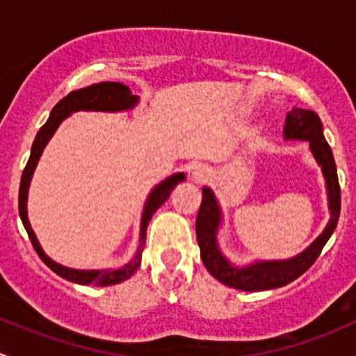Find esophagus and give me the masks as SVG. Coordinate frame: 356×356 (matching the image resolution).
I'll use <instances>...</instances> for the list:
<instances>
[{
	"label": "esophagus",
	"instance_id": "34e87169",
	"mask_svg": "<svg viewBox=\"0 0 356 356\" xmlns=\"http://www.w3.org/2000/svg\"><path fill=\"white\" fill-rule=\"evenodd\" d=\"M191 177L195 179L196 182H204L208 177H210V168L204 167V165H196L191 170Z\"/></svg>",
	"mask_w": 356,
	"mask_h": 356
}]
</instances>
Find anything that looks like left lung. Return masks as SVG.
<instances>
[{
	"instance_id": "8db88e82",
	"label": "left lung",
	"mask_w": 356,
	"mask_h": 356,
	"mask_svg": "<svg viewBox=\"0 0 356 356\" xmlns=\"http://www.w3.org/2000/svg\"><path fill=\"white\" fill-rule=\"evenodd\" d=\"M282 134L286 141H307L310 146L312 155L322 168V175L325 179L331 218L322 234L296 257L288 258V260H257L253 264L239 267L232 264L218 246V229L224 220L222 208L213 191L210 188H203V200H201L198 218H196V238H198L201 260L207 270L229 288L267 291L289 284L314 265L337 225L341 211V189L332 152L324 138V127L318 115L312 110L293 106L286 115Z\"/></svg>"
}]
</instances>
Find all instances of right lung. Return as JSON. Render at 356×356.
Wrapping results in <instances>:
<instances>
[{
    "label": "right lung",
    "instance_id": "add662e5",
    "mask_svg": "<svg viewBox=\"0 0 356 356\" xmlns=\"http://www.w3.org/2000/svg\"><path fill=\"white\" fill-rule=\"evenodd\" d=\"M139 103V96L132 95L131 89L127 86L120 84V82H99V84L88 86V88L77 89V91H72L70 95H67L65 98L60 99L55 105V108L49 113V118L46 120V124L39 129L38 136H35L34 143H32L31 148V156H29L27 165L24 168L22 181H20V191H19V213L22 218V224L27 231L29 239H31L32 246L38 251L39 258L51 268L55 274H58L60 277L67 279V281L75 282V284H92V286H113L118 282L127 281L129 277L134 275V272L138 270L139 265H141V253L143 248L146 243V227H148L149 220H152L153 213L161 207V204L167 201L170 196L172 189L182 182L186 179V175L182 172L179 174L170 175L165 181H161L160 184L155 186L149 193V196L146 198L145 208H143L141 215V229H139V246L136 254L132 257V260L129 264H125L124 267L118 268H105V270H79V268H70L65 265L56 264L55 260L48 257L39 245L38 238H35L34 231L31 227V222L27 217V196H29V186H31L32 175H34L35 167H38V161L41 158L42 152H44L46 145L49 143V139L53 138V134L56 132V129L60 127L63 120L68 115L75 113V111H127L132 110Z\"/></svg>",
    "mask_w": 356,
    "mask_h": 356
}]
</instances>
